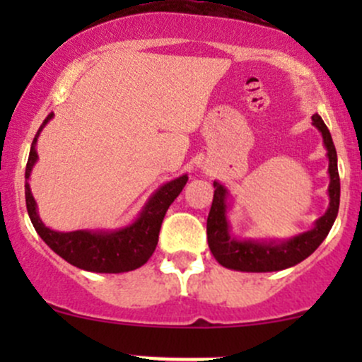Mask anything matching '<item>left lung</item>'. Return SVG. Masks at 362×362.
I'll return each mask as SVG.
<instances>
[{
    "mask_svg": "<svg viewBox=\"0 0 362 362\" xmlns=\"http://www.w3.org/2000/svg\"><path fill=\"white\" fill-rule=\"evenodd\" d=\"M313 126L322 132L323 144L328 156V209L315 221V226L288 240H238L231 235L228 221V189L214 180V197L207 216V243L214 259L226 269L240 272H274L293 267L310 257L320 243L327 238L334 226L340 204V178L337 168V151L330 131L318 114H315Z\"/></svg>",
    "mask_w": 362,
    "mask_h": 362,
    "instance_id": "1",
    "label": "left lung"
}]
</instances>
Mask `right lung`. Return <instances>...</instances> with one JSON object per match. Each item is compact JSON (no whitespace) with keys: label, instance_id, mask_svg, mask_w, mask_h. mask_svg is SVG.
<instances>
[{"label":"right lung","instance_id":"add662e5","mask_svg":"<svg viewBox=\"0 0 362 362\" xmlns=\"http://www.w3.org/2000/svg\"><path fill=\"white\" fill-rule=\"evenodd\" d=\"M52 117L54 114L51 112L37 131L35 138L32 141L27 168H25V178H27L25 201H27V211L35 231L57 255L74 267L83 269V271L119 274L134 271V269L144 265L155 252L161 223H163L170 204L182 192L189 177L182 175L173 178V180L161 185L160 189H156L149 195L138 218L127 226L119 228V230H51V228L45 226L39 213H37V202L32 195L30 185H28V178H30L32 168L39 160L35 149L37 139H39L40 131L45 127V124Z\"/></svg>","mask_w":362,"mask_h":362}]
</instances>
